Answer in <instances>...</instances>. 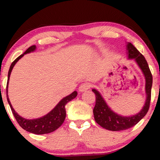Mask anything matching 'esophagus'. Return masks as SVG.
<instances>
[{"instance_id": "obj_1", "label": "esophagus", "mask_w": 160, "mask_h": 160, "mask_svg": "<svg viewBox=\"0 0 160 160\" xmlns=\"http://www.w3.org/2000/svg\"><path fill=\"white\" fill-rule=\"evenodd\" d=\"M90 87H91V83H89V82H85V83H83L80 84V86L79 87V90L80 92L85 91V90L90 89Z\"/></svg>"}]
</instances>
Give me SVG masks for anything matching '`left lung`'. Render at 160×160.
<instances>
[{"label":"left lung","mask_w":160,"mask_h":160,"mask_svg":"<svg viewBox=\"0 0 160 160\" xmlns=\"http://www.w3.org/2000/svg\"><path fill=\"white\" fill-rule=\"evenodd\" d=\"M127 51H128V58L135 59L138 67L141 68L144 73L146 81V92L147 97H146V104L139 113L130 117H123L113 112L110 108L107 105L99 92L95 89L92 90V91L95 93V98H96V103L93 111L95 121L102 128L110 131H122L132 128L147 114L149 109L152 76L149 70L147 61L146 60L143 55L140 53V52L132 43L128 44Z\"/></svg>","instance_id":"left-lung-1"}]
</instances>
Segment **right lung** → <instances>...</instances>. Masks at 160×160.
Listing matches in <instances>:
<instances>
[{"instance_id": "add662e5", "label": "right lung", "mask_w": 160, "mask_h": 160, "mask_svg": "<svg viewBox=\"0 0 160 160\" xmlns=\"http://www.w3.org/2000/svg\"><path fill=\"white\" fill-rule=\"evenodd\" d=\"M35 49V46H30L23 54L19 56L18 57L11 63L10 69H9L8 71V83L6 91H7L8 102L9 105H10L11 111H12L13 114H14V118H15L16 121H17V122L18 123V125H20L23 129H25V131H27V132H31V133L36 134V135H42V134H48L50 133V132H54V131H56L57 128H59V127L62 125V123H63L64 120H65L66 118V104H67L69 101L74 99V98L77 97V92L73 91L71 94L69 95V96L64 98L56 106V108H55L53 110L50 111L49 114L43 116V117L39 118L28 120V119L23 118H22L21 116H19L18 114L15 112V111L14 110L12 106H11L10 101H9V98L8 97V85L9 77H10L11 70H12L13 67L15 65L16 62L24 56V54H26V53L33 52Z\"/></svg>"}]
</instances>
